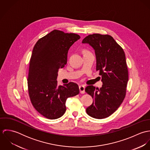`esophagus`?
<instances>
[{
    "instance_id": "obj_1",
    "label": "esophagus",
    "mask_w": 150,
    "mask_h": 150,
    "mask_svg": "<svg viewBox=\"0 0 150 150\" xmlns=\"http://www.w3.org/2000/svg\"><path fill=\"white\" fill-rule=\"evenodd\" d=\"M79 89H80V92L81 93H84L85 92V86L83 85H81L79 86Z\"/></svg>"
}]
</instances>
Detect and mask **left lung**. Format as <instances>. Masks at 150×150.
<instances>
[{
  "instance_id": "obj_1",
  "label": "left lung",
  "mask_w": 150,
  "mask_h": 150,
  "mask_svg": "<svg viewBox=\"0 0 150 150\" xmlns=\"http://www.w3.org/2000/svg\"><path fill=\"white\" fill-rule=\"evenodd\" d=\"M95 50L96 70L102 76V86L99 89L87 86L86 92L92 98L86 113L96 119H103L114 113L122 103L126 95L128 70L125 54L122 47L108 35L95 33L83 40Z\"/></svg>"
}]
</instances>
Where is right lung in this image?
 Here are the masks:
<instances>
[{
	"instance_id": "add662e5",
	"label": "right lung",
	"mask_w": 150,
	"mask_h": 150,
	"mask_svg": "<svg viewBox=\"0 0 150 150\" xmlns=\"http://www.w3.org/2000/svg\"><path fill=\"white\" fill-rule=\"evenodd\" d=\"M80 39L79 35L54 30L35 45L30 60L28 92L35 108L44 117L54 120L66 111V101L80 92L79 86L70 82L58 86V70L67 64L70 47Z\"/></svg>"
}]
</instances>
